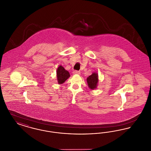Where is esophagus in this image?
<instances>
[{"instance_id": "34e87169", "label": "esophagus", "mask_w": 151, "mask_h": 151, "mask_svg": "<svg viewBox=\"0 0 151 151\" xmlns=\"http://www.w3.org/2000/svg\"><path fill=\"white\" fill-rule=\"evenodd\" d=\"M73 74H74V75H80V72L78 71H74L73 72Z\"/></svg>"}]
</instances>
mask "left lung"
I'll list each match as a JSON object with an SVG mask.
<instances>
[{"label": "left lung", "instance_id": "1", "mask_svg": "<svg viewBox=\"0 0 151 151\" xmlns=\"http://www.w3.org/2000/svg\"><path fill=\"white\" fill-rule=\"evenodd\" d=\"M87 83L89 88L93 90L96 89L97 86V84L99 82V76L98 74L96 72H93L91 75L89 76L87 79Z\"/></svg>", "mask_w": 151, "mask_h": 151}]
</instances>
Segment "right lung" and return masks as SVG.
Returning <instances> with one entry per match:
<instances>
[{"instance_id":"1","label":"right lung","mask_w":151,"mask_h":151,"mask_svg":"<svg viewBox=\"0 0 151 151\" xmlns=\"http://www.w3.org/2000/svg\"><path fill=\"white\" fill-rule=\"evenodd\" d=\"M57 76L58 84H62L70 76V75L68 71L65 70L63 67L59 65L57 71Z\"/></svg>"}]
</instances>
